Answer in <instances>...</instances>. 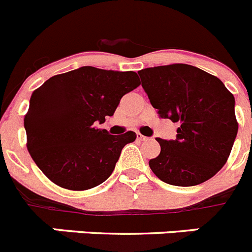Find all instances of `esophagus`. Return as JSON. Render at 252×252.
Instances as JSON below:
<instances>
[{"label":"esophagus","mask_w":252,"mask_h":252,"mask_svg":"<svg viewBox=\"0 0 252 252\" xmlns=\"http://www.w3.org/2000/svg\"><path fill=\"white\" fill-rule=\"evenodd\" d=\"M137 139L138 140H142V142H145V140H148V138L144 137V135H142V134H140V133H138L137 134Z\"/></svg>","instance_id":"obj_1"}]
</instances>
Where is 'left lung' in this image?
Segmentation results:
<instances>
[{"label":"left lung","mask_w":252,"mask_h":252,"mask_svg":"<svg viewBox=\"0 0 252 252\" xmlns=\"http://www.w3.org/2000/svg\"><path fill=\"white\" fill-rule=\"evenodd\" d=\"M142 87L161 118L179 122L175 139L159 138L153 173L175 187H194L226 163L237 134L235 98L220 79L189 64L145 68Z\"/></svg>","instance_id":"obj_1"}]
</instances>
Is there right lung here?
<instances>
[{
  "mask_svg": "<svg viewBox=\"0 0 252 252\" xmlns=\"http://www.w3.org/2000/svg\"><path fill=\"white\" fill-rule=\"evenodd\" d=\"M140 84L135 72L84 65L51 77L32 93L25 115L27 148L49 180L87 190L108 179L134 131L110 135L98 128L122 97Z\"/></svg>",
  "mask_w": 252,
  "mask_h": 252,
  "instance_id": "add662e5",
  "label": "right lung"
}]
</instances>
